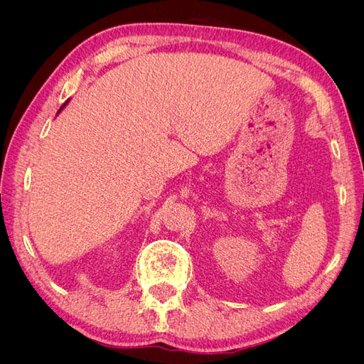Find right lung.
<instances>
[{"mask_svg": "<svg viewBox=\"0 0 364 364\" xmlns=\"http://www.w3.org/2000/svg\"><path fill=\"white\" fill-rule=\"evenodd\" d=\"M67 103H68V102H67ZM67 103H63V106H62V107H60V109H63V107H65V106H67Z\"/></svg>", "mask_w": 364, "mask_h": 364, "instance_id": "right-lung-1", "label": "right lung"}]
</instances>
